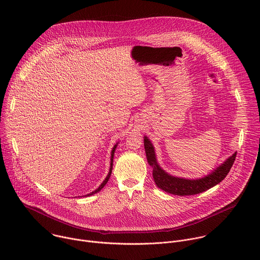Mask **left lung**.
<instances>
[{
	"label": "left lung",
	"instance_id": "1",
	"mask_svg": "<svg viewBox=\"0 0 260 260\" xmlns=\"http://www.w3.org/2000/svg\"><path fill=\"white\" fill-rule=\"evenodd\" d=\"M144 147L146 157L149 166L152 167V176L155 181L157 187L165 190L166 192L175 194V196H193L198 193H202L215 185L219 184L223 180L229 172L231 171L237 156V152H235L232 156H230L223 164L219 166L216 170H214L211 174L201 178V179H185L174 177L167 172H165L159 165L157 164L154 147L150 140L146 136L144 137Z\"/></svg>",
	"mask_w": 260,
	"mask_h": 260
}]
</instances>
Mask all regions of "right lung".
Instances as JSON below:
<instances>
[{"label": "right lung", "instance_id": "obj_1", "mask_svg": "<svg viewBox=\"0 0 260 260\" xmlns=\"http://www.w3.org/2000/svg\"><path fill=\"white\" fill-rule=\"evenodd\" d=\"M117 145H118V143H116V144L114 145V147H113L112 151H111V164H110V170H109V173H108V175H107L106 179H105V180L103 181V183L100 185L99 188H96L94 191H92L91 193H89V194H86V196H92V194H94V193H96V192L101 191V189H102V188L105 186V185L107 184V182H108V180H109V178H110V176H111V173H112V169H113V158H114V152H115V149H116ZM86 196H85V197H86Z\"/></svg>", "mask_w": 260, "mask_h": 260}]
</instances>
